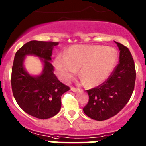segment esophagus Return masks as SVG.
<instances>
[{
    "label": "esophagus",
    "instance_id": "34e87169",
    "mask_svg": "<svg viewBox=\"0 0 146 146\" xmlns=\"http://www.w3.org/2000/svg\"><path fill=\"white\" fill-rule=\"evenodd\" d=\"M70 89H71V90H72V91H73V92L79 91V89H78V88H76V87H74V86H71V88H70Z\"/></svg>",
    "mask_w": 146,
    "mask_h": 146
}]
</instances>
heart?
<instances>
[{
  "label": "heart",
  "instance_id": "heart-1",
  "mask_svg": "<svg viewBox=\"0 0 146 146\" xmlns=\"http://www.w3.org/2000/svg\"><path fill=\"white\" fill-rule=\"evenodd\" d=\"M117 61L112 47L97 45H74L58 55L54 65L59 78L68 82L79 69V75L87 86L100 84L108 78Z\"/></svg>",
  "mask_w": 146,
  "mask_h": 146
}]
</instances>
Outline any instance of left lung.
<instances>
[{"mask_svg": "<svg viewBox=\"0 0 146 146\" xmlns=\"http://www.w3.org/2000/svg\"><path fill=\"white\" fill-rule=\"evenodd\" d=\"M115 43L120 50L119 64L107 80L86 90L89 101L83 111L88 117L96 121L107 120L121 111L135 88L136 71L132 54L127 46Z\"/></svg>", "mask_w": 146, "mask_h": 146, "instance_id": "left-lung-1", "label": "left lung"}]
</instances>
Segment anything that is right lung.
<instances>
[{
	"instance_id": "obj_1",
	"label": "right lung",
	"mask_w": 146,
	"mask_h": 146,
	"mask_svg": "<svg viewBox=\"0 0 146 146\" xmlns=\"http://www.w3.org/2000/svg\"><path fill=\"white\" fill-rule=\"evenodd\" d=\"M58 42L31 40L16 52L11 71L13 95L19 107L33 117L46 119L57 114L61 108V96L70 87L58 80L51 62L52 49ZM32 54L43 59L44 68L38 76H32L23 66L24 57Z\"/></svg>"
}]
</instances>
